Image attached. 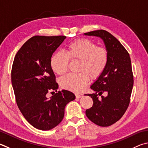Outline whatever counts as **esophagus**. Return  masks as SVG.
Here are the masks:
<instances>
[{"label": "esophagus", "instance_id": "1", "mask_svg": "<svg viewBox=\"0 0 148 148\" xmlns=\"http://www.w3.org/2000/svg\"><path fill=\"white\" fill-rule=\"evenodd\" d=\"M76 98H80L82 97V95H79V94H76Z\"/></svg>", "mask_w": 148, "mask_h": 148}]
</instances>
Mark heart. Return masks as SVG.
Listing matches in <instances>:
<instances>
[{
    "label": "heart",
    "instance_id": "heart-1",
    "mask_svg": "<svg viewBox=\"0 0 148 148\" xmlns=\"http://www.w3.org/2000/svg\"><path fill=\"white\" fill-rule=\"evenodd\" d=\"M69 60L79 61V74H67L60 79L61 87L65 89L81 92L91 80L98 79L103 74L109 61V53L106 48L96 46L87 38H79L67 45L65 53L57 52L50 59L52 71L58 75L65 74Z\"/></svg>",
    "mask_w": 148,
    "mask_h": 148
}]
</instances>
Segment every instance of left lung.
<instances>
[{"label": "left lung", "instance_id": "1", "mask_svg": "<svg viewBox=\"0 0 148 148\" xmlns=\"http://www.w3.org/2000/svg\"><path fill=\"white\" fill-rule=\"evenodd\" d=\"M84 34L101 37L108 50L106 68L90 86L95 92L87 95L93 105L85 111L91 122L107 127L119 121L130 105L134 82L131 58L119 40L107 31L98 29Z\"/></svg>", "mask_w": 148, "mask_h": 148}]
</instances>
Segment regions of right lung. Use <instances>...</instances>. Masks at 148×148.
<instances>
[{
	"instance_id": "right-lung-1",
	"label": "right lung",
	"mask_w": 148,
	"mask_h": 148,
	"mask_svg": "<svg viewBox=\"0 0 148 148\" xmlns=\"http://www.w3.org/2000/svg\"><path fill=\"white\" fill-rule=\"evenodd\" d=\"M66 36L31 37L15 56L12 83L15 101L21 113L30 124L40 130H50L62 121L66 105L76 96L71 91H58V84L50 66L53 53ZM57 92L50 99V91Z\"/></svg>"
}]
</instances>
